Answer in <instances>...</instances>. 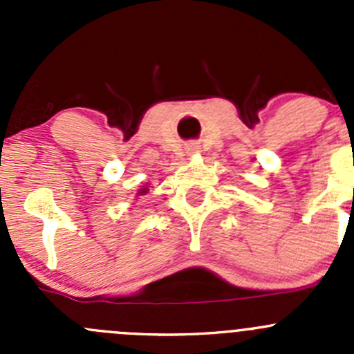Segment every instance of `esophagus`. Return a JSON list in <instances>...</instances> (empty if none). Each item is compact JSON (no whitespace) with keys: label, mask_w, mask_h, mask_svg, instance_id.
<instances>
[{"label":"esophagus","mask_w":354,"mask_h":354,"mask_svg":"<svg viewBox=\"0 0 354 354\" xmlns=\"http://www.w3.org/2000/svg\"><path fill=\"white\" fill-rule=\"evenodd\" d=\"M188 156H194V154H197V152H200V149H198V145H190V147H188Z\"/></svg>","instance_id":"esophagus-1"}]
</instances>
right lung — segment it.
I'll return each mask as SVG.
<instances>
[{
  "mask_svg": "<svg viewBox=\"0 0 354 354\" xmlns=\"http://www.w3.org/2000/svg\"><path fill=\"white\" fill-rule=\"evenodd\" d=\"M145 194H149L147 187H142V188H138V190H137V197H140V195H145Z\"/></svg>",
  "mask_w": 354,
  "mask_h": 354,
  "instance_id": "right-lung-1",
  "label": "right lung"
}]
</instances>
